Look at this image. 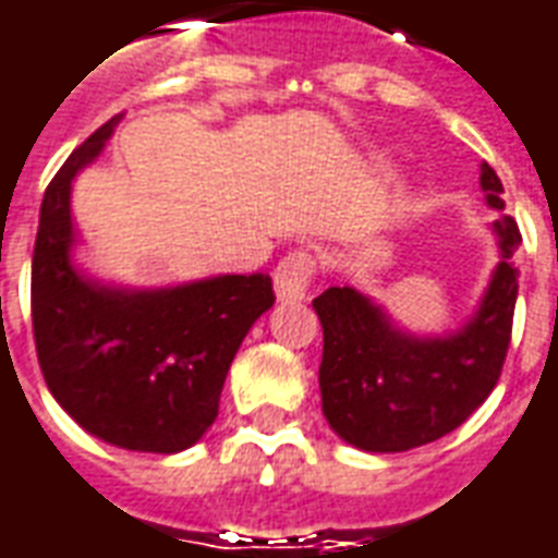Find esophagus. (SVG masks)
<instances>
[{
	"instance_id": "34e87169",
	"label": "esophagus",
	"mask_w": 558,
	"mask_h": 558,
	"mask_svg": "<svg viewBox=\"0 0 558 558\" xmlns=\"http://www.w3.org/2000/svg\"><path fill=\"white\" fill-rule=\"evenodd\" d=\"M317 275V256L307 251H292L275 268V292L280 302H299L305 299L311 280Z\"/></svg>"
}]
</instances>
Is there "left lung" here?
<instances>
[{
  "mask_svg": "<svg viewBox=\"0 0 558 558\" xmlns=\"http://www.w3.org/2000/svg\"><path fill=\"white\" fill-rule=\"evenodd\" d=\"M481 186L486 202L505 211V186L486 162ZM493 229L501 263L477 314L447 338L401 332L350 287H329L314 299L323 326V414L347 444L368 453H401L438 441L496 389L513 329L520 290L513 253L523 235L508 214H498Z\"/></svg>",
  "mask_w": 558,
  "mask_h": 558,
  "instance_id": "left-lung-1",
  "label": "left lung"
}]
</instances>
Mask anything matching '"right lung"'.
<instances>
[{
	"instance_id": "obj_1",
	"label": "right lung",
	"mask_w": 558,
	"mask_h": 558,
	"mask_svg": "<svg viewBox=\"0 0 558 558\" xmlns=\"http://www.w3.org/2000/svg\"><path fill=\"white\" fill-rule=\"evenodd\" d=\"M120 117L93 132L45 190L33 251L35 353L53 399L89 435L123 450L178 453L217 420L229 365L275 305V290L263 271L171 290H114L77 275L72 181Z\"/></svg>"
}]
</instances>
